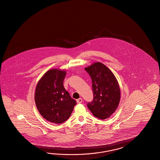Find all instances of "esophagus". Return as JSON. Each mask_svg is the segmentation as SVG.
Segmentation results:
<instances>
[{"mask_svg": "<svg viewBox=\"0 0 160 160\" xmlns=\"http://www.w3.org/2000/svg\"><path fill=\"white\" fill-rule=\"evenodd\" d=\"M76 101H77V103H78V104H81V103L82 102V98H78V99H77V100H76Z\"/></svg>", "mask_w": 160, "mask_h": 160, "instance_id": "obj_1", "label": "esophagus"}]
</instances>
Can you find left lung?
Masks as SVG:
<instances>
[{"instance_id":"left-lung-1","label":"left lung","mask_w":160,"mask_h":160,"mask_svg":"<svg viewBox=\"0 0 160 160\" xmlns=\"http://www.w3.org/2000/svg\"><path fill=\"white\" fill-rule=\"evenodd\" d=\"M92 80V102L87 107L94 117L105 119L117 110L121 99L119 83L111 70L97 62L85 68Z\"/></svg>"}]
</instances>
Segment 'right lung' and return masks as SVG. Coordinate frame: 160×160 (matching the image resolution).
<instances>
[{
    "mask_svg": "<svg viewBox=\"0 0 160 160\" xmlns=\"http://www.w3.org/2000/svg\"><path fill=\"white\" fill-rule=\"evenodd\" d=\"M66 72L53 69L40 78L35 92V102L39 113L50 122L60 124L66 121L76 104L63 86Z\"/></svg>",
    "mask_w": 160,
    "mask_h": 160,
    "instance_id": "1",
    "label": "right lung"
}]
</instances>
